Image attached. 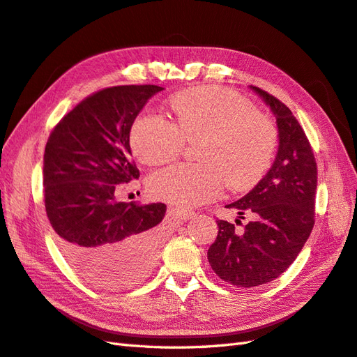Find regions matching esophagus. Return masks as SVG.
<instances>
[{
    "label": "esophagus",
    "mask_w": 357,
    "mask_h": 357,
    "mask_svg": "<svg viewBox=\"0 0 357 357\" xmlns=\"http://www.w3.org/2000/svg\"><path fill=\"white\" fill-rule=\"evenodd\" d=\"M172 211H173V214H175V215H178V217H181V218H184V220H188V218H193V217L196 215V213L191 211V209L181 208V206L172 208Z\"/></svg>",
    "instance_id": "obj_1"
}]
</instances>
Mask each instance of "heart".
<instances>
[{"label": "heart", "mask_w": 357, "mask_h": 357, "mask_svg": "<svg viewBox=\"0 0 357 357\" xmlns=\"http://www.w3.org/2000/svg\"><path fill=\"white\" fill-rule=\"evenodd\" d=\"M175 122L142 114L132 125L131 146L142 162L175 161L185 142L197 146V164H178L153 173L151 193L179 206L211 202L225 184L234 191L253 187L270 169L279 132L273 119L249 99L220 86H200L172 99Z\"/></svg>", "instance_id": "heart-1"}]
</instances>
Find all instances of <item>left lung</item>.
Returning <instances> with one entry per match:
<instances>
[{
    "mask_svg": "<svg viewBox=\"0 0 357 357\" xmlns=\"http://www.w3.org/2000/svg\"><path fill=\"white\" fill-rule=\"evenodd\" d=\"M276 116L279 151L271 169L235 208L243 225L218 220V235L208 249L215 274L235 287L252 288L285 271L309 238L315 223L317 161L303 128L291 109L268 91L252 86Z\"/></svg>",
    "mask_w": 357,
    "mask_h": 357,
    "instance_id": "obj_1",
    "label": "left lung"
}]
</instances>
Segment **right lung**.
I'll return each mask as SVG.
<instances>
[{
  "label": "right lung",
  "mask_w": 357,
  "mask_h": 357,
  "mask_svg": "<svg viewBox=\"0 0 357 357\" xmlns=\"http://www.w3.org/2000/svg\"><path fill=\"white\" fill-rule=\"evenodd\" d=\"M153 84L89 95L54 126L43 155L45 208L57 244L81 278L123 288L153 267L164 204L117 202V184L139 179L130 131Z\"/></svg>",
  "instance_id": "1"
}]
</instances>
